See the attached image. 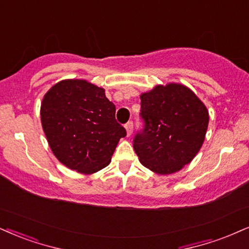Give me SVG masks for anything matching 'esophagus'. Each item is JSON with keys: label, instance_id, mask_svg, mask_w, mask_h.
I'll return each instance as SVG.
<instances>
[{"label": "esophagus", "instance_id": "34e87169", "mask_svg": "<svg viewBox=\"0 0 249 249\" xmlns=\"http://www.w3.org/2000/svg\"><path fill=\"white\" fill-rule=\"evenodd\" d=\"M124 128H125V131H127V136H130L131 133H133V128H134L133 122L131 121L127 122V124H124Z\"/></svg>", "mask_w": 249, "mask_h": 249}]
</instances>
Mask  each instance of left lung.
I'll return each instance as SVG.
<instances>
[{
  "mask_svg": "<svg viewBox=\"0 0 249 249\" xmlns=\"http://www.w3.org/2000/svg\"><path fill=\"white\" fill-rule=\"evenodd\" d=\"M144 129L135 136L141 164L160 176L189 164L204 142L209 112L203 101L179 83L156 85L141 94Z\"/></svg>",
  "mask_w": 249,
  "mask_h": 249,
  "instance_id": "obj_1",
  "label": "left lung"
}]
</instances>
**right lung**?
<instances>
[{"mask_svg": "<svg viewBox=\"0 0 249 249\" xmlns=\"http://www.w3.org/2000/svg\"><path fill=\"white\" fill-rule=\"evenodd\" d=\"M41 125L57 160L70 170L93 174L110 162L125 129L105 90L85 79H63L45 93Z\"/></svg>", "mask_w": 249, "mask_h": 249, "instance_id": "add662e5", "label": "right lung"}]
</instances>
